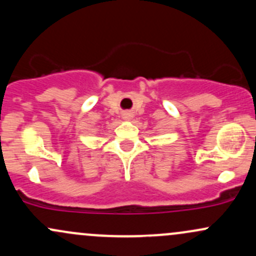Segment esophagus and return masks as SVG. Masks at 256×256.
<instances>
[{
	"mask_svg": "<svg viewBox=\"0 0 256 256\" xmlns=\"http://www.w3.org/2000/svg\"><path fill=\"white\" fill-rule=\"evenodd\" d=\"M122 118L126 119V120L131 119V116H130V113H124V116H122Z\"/></svg>",
	"mask_w": 256,
	"mask_h": 256,
	"instance_id": "esophagus-1",
	"label": "esophagus"
}]
</instances>
